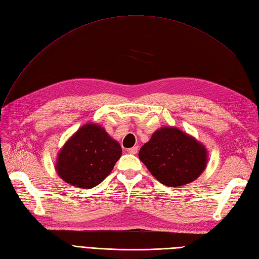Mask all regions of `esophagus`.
I'll return each mask as SVG.
<instances>
[{"label":"esophagus","mask_w":259,"mask_h":259,"mask_svg":"<svg viewBox=\"0 0 259 259\" xmlns=\"http://www.w3.org/2000/svg\"><path fill=\"white\" fill-rule=\"evenodd\" d=\"M137 151H138V147H133V148H130V149H127V152L128 153H131V154H136L137 153Z\"/></svg>","instance_id":"1"}]
</instances>
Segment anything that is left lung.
Wrapping results in <instances>:
<instances>
[{
    "label": "left lung",
    "instance_id": "1",
    "mask_svg": "<svg viewBox=\"0 0 259 259\" xmlns=\"http://www.w3.org/2000/svg\"><path fill=\"white\" fill-rule=\"evenodd\" d=\"M138 156L156 180L177 188L194 182L204 171L208 161L204 145L173 126L156 130L140 148Z\"/></svg>",
    "mask_w": 259,
    "mask_h": 259
}]
</instances>
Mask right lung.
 <instances>
[{"label":"right lung","mask_w":259,"mask_h":259,"mask_svg":"<svg viewBox=\"0 0 259 259\" xmlns=\"http://www.w3.org/2000/svg\"><path fill=\"white\" fill-rule=\"evenodd\" d=\"M121 155L120 144L101 125L86 123L62 146L55 169L68 185L91 189L111 173Z\"/></svg>","instance_id":"add662e5"}]
</instances>
